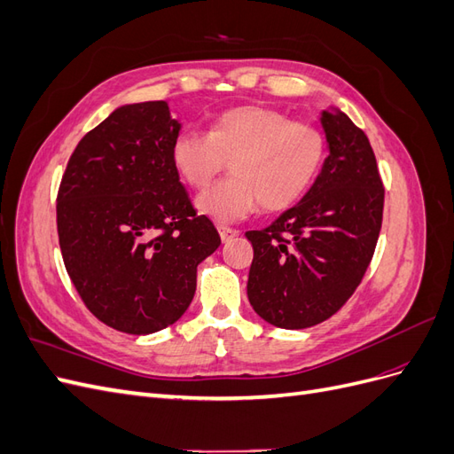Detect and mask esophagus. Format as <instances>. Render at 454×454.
<instances>
[{
	"instance_id": "obj_1",
	"label": "esophagus",
	"mask_w": 454,
	"mask_h": 454,
	"mask_svg": "<svg viewBox=\"0 0 454 454\" xmlns=\"http://www.w3.org/2000/svg\"><path fill=\"white\" fill-rule=\"evenodd\" d=\"M217 231H219V237H222L223 242H229V240H232V239L239 235L237 229L227 227V225H217Z\"/></svg>"
}]
</instances>
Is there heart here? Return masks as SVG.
I'll use <instances>...</instances> for the list:
<instances>
[{"label":"heart","instance_id":"b5f03b06","mask_svg":"<svg viewBox=\"0 0 454 454\" xmlns=\"http://www.w3.org/2000/svg\"><path fill=\"white\" fill-rule=\"evenodd\" d=\"M327 142L320 127L278 109L240 106L217 115L208 134H177L170 159L177 176L204 189L231 160V177L197 199L200 214L232 223L254 214L290 208L320 174Z\"/></svg>","mask_w":454,"mask_h":454}]
</instances>
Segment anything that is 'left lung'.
<instances>
[{
    "label": "left lung",
    "mask_w": 454,
    "mask_h": 454,
    "mask_svg": "<svg viewBox=\"0 0 454 454\" xmlns=\"http://www.w3.org/2000/svg\"><path fill=\"white\" fill-rule=\"evenodd\" d=\"M329 155L299 204L248 231V299L265 322L303 329L333 316L360 286L382 225L384 187L362 129L322 114Z\"/></svg>",
    "instance_id": "8db88e82"
}]
</instances>
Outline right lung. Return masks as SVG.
<instances>
[{
	"instance_id": "add662e5",
	"label": "right lung",
	"mask_w": 454,
	"mask_h": 454,
	"mask_svg": "<svg viewBox=\"0 0 454 454\" xmlns=\"http://www.w3.org/2000/svg\"><path fill=\"white\" fill-rule=\"evenodd\" d=\"M168 104L122 106L87 132L67 160L57 229L67 274L106 325L147 335L182 318L197 265L222 244L180 182Z\"/></svg>"
}]
</instances>
